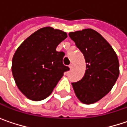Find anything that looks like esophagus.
I'll list each match as a JSON object with an SVG mask.
<instances>
[{
  "instance_id": "obj_1",
  "label": "esophagus",
  "mask_w": 127,
  "mask_h": 127,
  "mask_svg": "<svg viewBox=\"0 0 127 127\" xmlns=\"http://www.w3.org/2000/svg\"><path fill=\"white\" fill-rule=\"evenodd\" d=\"M69 67L72 70V69H73V68H74V65H73V64H70L69 65Z\"/></svg>"
}]
</instances>
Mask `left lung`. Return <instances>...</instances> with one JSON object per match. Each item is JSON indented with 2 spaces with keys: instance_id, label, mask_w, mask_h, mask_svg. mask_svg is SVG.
<instances>
[{
  "instance_id": "1",
  "label": "left lung",
  "mask_w": 127,
  "mask_h": 127,
  "mask_svg": "<svg viewBox=\"0 0 127 127\" xmlns=\"http://www.w3.org/2000/svg\"><path fill=\"white\" fill-rule=\"evenodd\" d=\"M69 37L82 51L86 63L83 78L72 83L79 100L93 104L105 96L119 76L118 57L109 42L91 29L70 32Z\"/></svg>"
}]
</instances>
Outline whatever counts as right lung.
Here are the masks:
<instances>
[{"instance_id":"1","label":"right lung","mask_w":127,"mask_h":127,"mask_svg":"<svg viewBox=\"0 0 127 127\" xmlns=\"http://www.w3.org/2000/svg\"><path fill=\"white\" fill-rule=\"evenodd\" d=\"M66 32L44 27L29 36L16 50L12 71L18 89L28 98L41 101L52 93L67 66L63 63L64 53L57 45L67 38Z\"/></svg>"}]
</instances>
